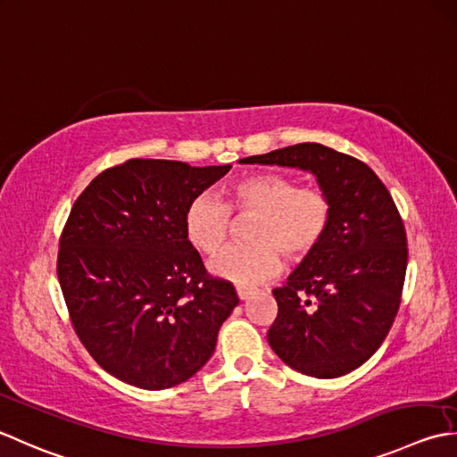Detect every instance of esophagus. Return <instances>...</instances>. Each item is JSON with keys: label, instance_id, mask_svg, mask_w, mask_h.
<instances>
[{"label": "esophagus", "instance_id": "esophagus-1", "mask_svg": "<svg viewBox=\"0 0 457 457\" xmlns=\"http://www.w3.org/2000/svg\"><path fill=\"white\" fill-rule=\"evenodd\" d=\"M237 291V297L241 299V301H245L249 295H253V289H249V287H237L236 289Z\"/></svg>", "mask_w": 457, "mask_h": 457}]
</instances>
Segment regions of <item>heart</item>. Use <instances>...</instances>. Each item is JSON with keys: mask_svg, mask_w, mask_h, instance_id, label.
I'll return each instance as SVG.
<instances>
[{"mask_svg": "<svg viewBox=\"0 0 457 457\" xmlns=\"http://www.w3.org/2000/svg\"><path fill=\"white\" fill-rule=\"evenodd\" d=\"M252 212L259 220L249 231L252 245H237L221 252L210 263L220 279L241 287L271 279L281 271L283 259H301L325 237L333 202L323 187L297 186L283 174H253L229 187L223 204L212 194H200L187 204L184 234L205 255H216L229 236L231 212Z\"/></svg>", "mask_w": 457, "mask_h": 457, "instance_id": "b5f03b06", "label": "heart"}]
</instances>
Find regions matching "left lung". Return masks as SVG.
I'll use <instances>...</instances> for the list:
<instances>
[{
	"instance_id": "8db88e82",
	"label": "left lung",
	"mask_w": 457,
	"mask_h": 457,
	"mask_svg": "<svg viewBox=\"0 0 457 457\" xmlns=\"http://www.w3.org/2000/svg\"><path fill=\"white\" fill-rule=\"evenodd\" d=\"M239 162L299 168L333 202L325 237L287 285L273 289L279 312L267 341L307 377L338 378L359 369L395 323L406 277V231L386 186L361 160L317 142Z\"/></svg>"
}]
</instances>
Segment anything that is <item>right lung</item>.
Segmentation results:
<instances>
[{"mask_svg":"<svg viewBox=\"0 0 457 457\" xmlns=\"http://www.w3.org/2000/svg\"><path fill=\"white\" fill-rule=\"evenodd\" d=\"M231 170L134 158L98 174L73 204L57 275L80 343L145 390L192 378L237 307L184 234L187 204Z\"/></svg>","mask_w":457,"mask_h":457,"instance_id":"add662e5","label":"right lung"}]
</instances>
